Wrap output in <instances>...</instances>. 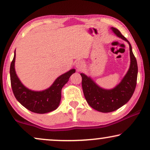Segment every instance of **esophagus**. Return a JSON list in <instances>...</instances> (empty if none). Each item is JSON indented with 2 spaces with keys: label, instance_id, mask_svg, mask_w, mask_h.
<instances>
[{
  "label": "esophagus",
  "instance_id": "34e87169",
  "mask_svg": "<svg viewBox=\"0 0 150 150\" xmlns=\"http://www.w3.org/2000/svg\"><path fill=\"white\" fill-rule=\"evenodd\" d=\"M83 65H84L83 62V61H77L76 63V68L79 69V70H80V69H82V67H83Z\"/></svg>",
  "mask_w": 150,
  "mask_h": 150
}]
</instances>
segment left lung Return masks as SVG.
Returning a JSON list of instances; mask_svg holds the SVG:
<instances>
[{
    "label": "left lung",
    "mask_w": 150,
    "mask_h": 150,
    "mask_svg": "<svg viewBox=\"0 0 150 150\" xmlns=\"http://www.w3.org/2000/svg\"><path fill=\"white\" fill-rule=\"evenodd\" d=\"M115 33L127 42L130 46V66L122 82L110 90L103 89L96 85L89 77L84 74L82 76V87L84 96L89 106L102 112H110L117 110L126 104L132 97L136 88L138 66L137 59L128 40L117 28L112 27Z\"/></svg>",
    "instance_id": "1"
}]
</instances>
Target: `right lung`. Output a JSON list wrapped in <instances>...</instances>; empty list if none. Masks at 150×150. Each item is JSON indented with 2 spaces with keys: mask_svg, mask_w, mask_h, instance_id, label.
Returning a JSON list of instances; mask_svg holds the SVG:
<instances>
[{
  "mask_svg": "<svg viewBox=\"0 0 150 150\" xmlns=\"http://www.w3.org/2000/svg\"><path fill=\"white\" fill-rule=\"evenodd\" d=\"M16 52L10 66V79L12 91L18 102L30 111L44 114L52 111L59 105L61 98V89L75 72L72 69L57 78L52 85L42 91H33L22 85L16 74Z\"/></svg>",
  "mask_w": 150,
  "mask_h": 150,
  "instance_id": "1",
  "label": "right lung"
}]
</instances>
